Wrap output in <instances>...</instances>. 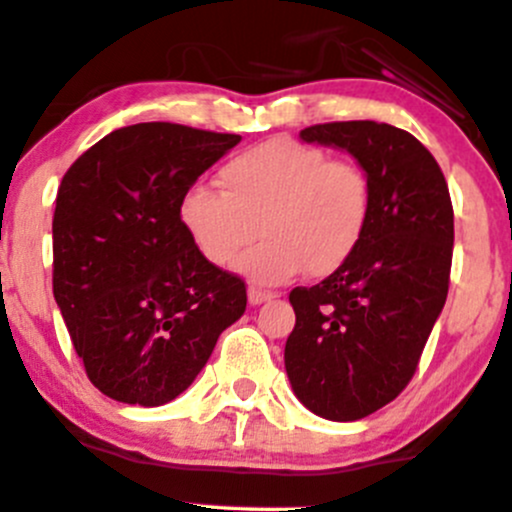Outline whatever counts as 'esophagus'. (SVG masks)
Returning <instances> with one entry per match:
<instances>
[{
    "label": "esophagus",
    "mask_w": 512,
    "mask_h": 512,
    "mask_svg": "<svg viewBox=\"0 0 512 512\" xmlns=\"http://www.w3.org/2000/svg\"><path fill=\"white\" fill-rule=\"evenodd\" d=\"M272 299H274L272 291H260V289H255V286H252V289H247V301H250V306H260V303L272 301Z\"/></svg>",
    "instance_id": "1"
}]
</instances>
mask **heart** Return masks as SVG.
<instances>
[{
    "instance_id": "heart-1",
    "label": "heart",
    "mask_w": 512,
    "mask_h": 512,
    "mask_svg": "<svg viewBox=\"0 0 512 512\" xmlns=\"http://www.w3.org/2000/svg\"><path fill=\"white\" fill-rule=\"evenodd\" d=\"M218 177L223 194L194 187L182 196L179 223L213 267H228L260 233L262 243L238 262L255 284H284L301 269L328 277L367 235V172L316 145L269 138L228 160Z\"/></svg>"
}]
</instances>
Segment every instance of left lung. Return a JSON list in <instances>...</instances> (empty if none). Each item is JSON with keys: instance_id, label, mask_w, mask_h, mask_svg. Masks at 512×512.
I'll return each instance as SVG.
<instances>
[{"instance_id": "obj_1", "label": "left lung", "mask_w": 512, "mask_h": 512, "mask_svg": "<svg viewBox=\"0 0 512 512\" xmlns=\"http://www.w3.org/2000/svg\"><path fill=\"white\" fill-rule=\"evenodd\" d=\"M299 138L350 153L372 182L362 245L328 279L291 291L296 325L284 347L296 398L350 423L384 408L415 374L447 301L452 201L430 150L389 123H318Z\"/></svg>"}]
</instances>
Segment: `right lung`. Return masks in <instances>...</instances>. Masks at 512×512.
Masks as SVG:
<instances>
[{"label":"right lung","mask_w":512,"mask_h":512,"mask_svg":"<svg viewBox=\"0 0 512 512\" xmlns=\"http://www.w3.org/2000/svg\"><path fill=\"white\" fill-rule=\"evenodd\" d=\"M240 143L179 123H136L72 162L53 216V294L89 381L128 406H165L245 313V282L209 265L179 201Z\"/></svg>","instance_id":"1"}]
</instances>
